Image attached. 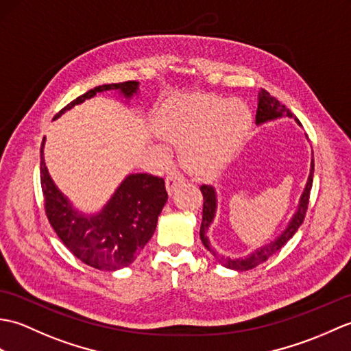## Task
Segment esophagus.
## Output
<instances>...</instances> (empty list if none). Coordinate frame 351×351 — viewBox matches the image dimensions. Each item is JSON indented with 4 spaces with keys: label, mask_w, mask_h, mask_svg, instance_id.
<instances>
[{
    "label": "esophagus",
    "mask_w": 351,
    "mask_h": 351,
    "mask_svg": "<svg viewBox=\"0 0 351 351\" xmlns=\"http://www.w3.org/2000/svg\"><path fill=\"white\" fill-rule=\"evenodd\" d=\"M184 176L180 173L178 170H171L170 173L166 176V189L169 191V195H171L173 193V190L176 187H180V185L184 184Z\"/></svg>",
    "instance_id": "esophagus-1"
}]
</instances>
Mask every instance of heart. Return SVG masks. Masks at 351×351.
Instances as JSON below:
<instances>
[{
    "mask_svg": "<svg viewBox=\"0 0 351 351\" xmlns=\"http://www.w3.org/2000/svg\"><path fill=\"white\" fill-rule=\"evenodd\" d=\"M252 123L243 101L214 95H187L171 99L155 119L160 136L184 145L181 162L195 175L211 173L232 158Z\"/></svg>",
    "mask_w": 351,
    "mask_h": 351,
    "instance_id": "b5f03b06",
    "label": "heart"
}]
</instances>
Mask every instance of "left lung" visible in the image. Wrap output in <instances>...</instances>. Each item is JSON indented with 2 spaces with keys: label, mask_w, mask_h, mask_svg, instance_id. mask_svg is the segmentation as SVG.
Segmentation results:
<instances>
[{
  "label": "left lung",
  "mask_w": 351,
  "mask_h": 351,
  "mask_svg": "<svg viewBox=\"0 0 351 351\" xmlns=\"http://www.w3.org/2000/svg\"><path fill=\"white\" fill-rule=\"evenodd\" d=\"M293 117V113L282 104L268 93L264 88H261L258 93V110H256V125L274 121V119L279 117ZM295 122L302 126V123L297 121ZM312 180H314V152H312V160H311V171L308 176V182L304 185V190L300 196L299 200V206H297V211L294 213L293 217H291L288 226L285 228V230L278 237L274 238L273 241L267 243L263 247H259L256 250H253L252 253H249L247 256L244 258H226L223 255H219L211 247L210 238L206 237L208 229H210L211 223L214 221L215 217V211H217V193H215V189L213 185H202L200 187V191L204 195V213H202V225H200V240H202L205 247L210 250L213 255L219 259V263L221 265H225L226 268H230V270H237V271H245V270H252L256 265H259L261 263H265V261L270 258L271 255H274L276 252H279L283 245H285L293 235L299 230L300 225L304 220V215H306V210H308V204H309V193L312 189Z\"/></svg>",
  "instance_id": "obj_1"
}]
</instances>
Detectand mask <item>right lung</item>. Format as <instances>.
Here are the masks:
<instances>
[{
	"label": "right lung",
	"instance_id": "obj_1",
	"mask_svg": "<svg viewBox=\"0 0 351 351\" xmlns=\"http://www.w3.org/2000/svg\"><path fill=\"white\" fill-rule=\"evenodd\" d=\"M102 92H117L125 99H131L138 92V81L95 87L68 104L54 119ZM43 146L45 138L40 147L45 211L58 238L80 261L98 270L116 271L132 264L152 238L158 215L167 202L162 178L131 173L121 182L99 213L87 215L75 210L51 180L45 166Z\"/></svg>",
	"mask_w": 351,
	"mask_h": 351
}]
</instances>
